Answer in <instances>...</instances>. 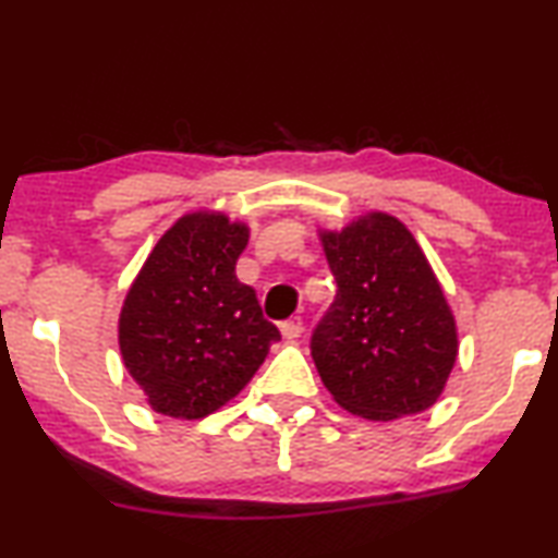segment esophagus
Segmentation results:
<instances>
[{
  "instance_id": "obj_1",
  "label": "esophagus",
  "mask_w": 558,
  "mask_h": 558,
  "mask_svg": "<svg viewBox=\"0 0 558 558\" xmlns=\"http://www.w3.org/2000/svg\"><path fill=\"white\" fill-rule=\"evenodd\" d=\"M280 333H282V339H288V341H295L298 336L303 333V320L301 318H288V320H282L280 324Z\"/></svg>"
}]
</instances>
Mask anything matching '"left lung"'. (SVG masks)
<instances>
[{
    "instance_id": "left-lung-1",
    "label": "left lung",
    "mask_w": 558,
    "mask_h": 558,
    "mask_svg": "<svg viewBox=\"0 0 558 558\" xmlns=\"http://www.w3.org/2000/svg\"><path fill=\"white\" fill-rule=\"evenodd\" d=\"M318 234L339 286L311 339L320 381L364 420L429 410L458 359V326L414 234L387 211Z\"/></svg>"
}]
</instances>
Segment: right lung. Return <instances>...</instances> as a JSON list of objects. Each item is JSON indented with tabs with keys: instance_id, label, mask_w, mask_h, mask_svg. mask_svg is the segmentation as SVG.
Segmentation results:
<instances>
[{
	"instance_id": "add662e5",
	"label": "right lung",
	"mask_w": 558,
	"mask_h": 558,
	"mask_svg": "<svg viewBox=\"0 0 558 558\" xmlns=\"http://www.w3.org/2000/svg\"><path fill=\"white\" fill-rule=\"evenodd\" d=\"M247 238V225L222 211H190L161 234L131 282L119 347L154 412L174 420L217 412L280 339L255 290L234 276Z\"/></svg>"
}]
</instances>
